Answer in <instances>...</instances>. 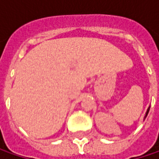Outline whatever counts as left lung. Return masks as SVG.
<instances>
[{
    "instance_id": "left-lung-1",
    "label": "left lung",
    "mask_w": 159,
    "mask_h": 159,
    "mask_svg": "<svg viewBox=\"0 0 159 159\" xmlns=\"http://www.w3.org/2000/svg\"><path fill=\"white\" fill-rule=\"evenodd\" d=\"M149 108H150V107H148V109H147V112H146V114H145V116H144V119H145V118H146V116H148V111H149Z\"/></svg>"
}]
</instances>
